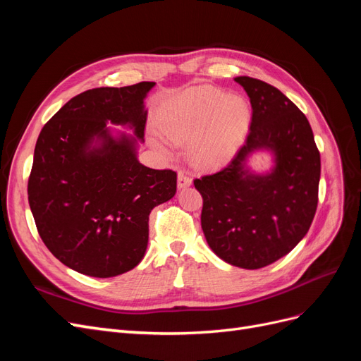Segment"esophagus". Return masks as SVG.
<instances>
[{"label":"esophagus","mask_w":361,"mask_h":361,"mask_svg":"<svg viewBox=\"0 0 361 361\" xmlns=\"http://www.w3.org/2000/svg\"><path fill=\"white\" fill-rule=\"evenodd\" d=\"M191 178L190 176H187V174H185L183 171H179L178 173V187L180 188V190H183V188H188L190 185H191Z\"/></svg>","instance_id":"esophagus-1"}]
</instances>
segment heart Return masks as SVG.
Returning a JSON list of instances; mask_svg holds the SVG:
<instances>
[{
    "label": "heart",
    "mask_w": 361,
    "mask_h": 361,
    "mask_svg": "<svg viewBox=\"0 0 361 361\" xmlns=\"http://www.w3.org/2000/svg\"><path fill=\"white\" fill-rule=\"evenodd\" d=\"M251 125L250 104L207 85L191 87L164 102L159 110L162 132L176 143H187L190 159L199 167H220L241 149ZM150 140L166 150L167 140L159 129Z\"/></svg>",
    "instance_id": "obj_1"
}]
</instances>
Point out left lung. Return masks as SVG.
<instances>
[{"instance_id": "8db88e82", "label": "left lung", "mask_w": 361, "mask_h": 361, "mask_svg": "<svg viewBox=\"0 0 361 361\" xmlns=\"http://www.w3.org/2000/svg\"><path fill=\"white\" fill-rule=\"evenodd\" d=\"M250 97L245 145L226 169L194 180L202 194L207 245L227 264L264 268L286 256L309 232L318 206L321 155L307 117L276 87L236 76ZM267 151L273 166L255 173L247 158Z\"/></svg>"}]
</instances>
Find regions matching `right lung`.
<instances>
[{"label": "right lung", "mask_w": 361, "mask_h": 361, "mask_svg": "<svg viewBox=\"0 0 361 361\" xmlns=\"http://www.w3.org/2000/svg\"><path fill=\"white\" fill-rule=\"evenodd\" d=\"M154 85L87 90L40 130L30 207L42 241L80 274L108 279L135 268L147 248L150 211L176 194V173L149 169L137 157Z\"/></svg>", "instance_id": "1"}]
</instances>
